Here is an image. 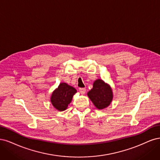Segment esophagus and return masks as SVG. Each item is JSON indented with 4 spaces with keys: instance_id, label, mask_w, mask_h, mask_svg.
I'll return each mask as SVG.
<instances>
[{
    "instance_id": "obj_1",
    "label": "esophagus",
    "mask_w": 160,
    "mask_h": 160,
    "mask_svg": "<svg viewBox=\"0 0 160 160\" xmlns=\"http://www.w3.org/2000/svg\"><path fill=\"white\" fill-rule=\"evenodd\" d=\"M86 88H80V92L82 94H84L86 93Z\"/></svg>"
}]
</instances>
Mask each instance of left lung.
Wrapping results in <instances>:
<instances>
[{
    "label": "left lung",
    "instance_id": "8db88e82",
    "mask_svg": "<svg viewBox=\"0 0 160 160\" xmlns=\"http://www.w3.org/2000/svg\"><path fill=\"white\" fill-rule=\"evenodd\" d=\"M88 96L98 109H104L111 103L113 94L111 88L102 80H96L93 88L88 92Z\"/></svg>",
    "mask_w": 160,
    "mask_h": 160
}]
</instances>
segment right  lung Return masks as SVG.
<instances>
[{"label": "right lung", "instance_id": "1", "mask_svg": "<svg viewBox=\"0 0 160 160\" xmlns=\"http://www.w3.org/2000/svg\"><path fill=\"white\" fill-rule=\"evenodd\" d=\"M76 90L66 83H60L51 96V102L56 110L64 111L71 102Z\"/></svg>", "mask_w": 160, "mask_h": 160}]
</instances>
